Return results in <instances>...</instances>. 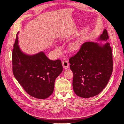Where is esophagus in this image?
Instances as JSON below:
<instances>
[{"label":"esophagus","instance_id":"esophagus-1","mask_svg":"<svg viewBox=\"0 0 124 124\" xmlns=\"http://www.w3.org/2000/svg\"><path fill=\"white\" fill-rule=\"evenodd\" d=\"M62 65L63 66V67H64V68L65 69H67L69 67V62L67 61H64L62 62Z\"/></svg>","mask_w":124,"mask_h":124}]
</instances>
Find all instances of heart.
I'll return each instance as SVG.
<instances>
[{"label":"heart","instance_id":"heart-1","mask_svg":"<svg viewBox=\"0 0 124 124\" xmlns=\"http://www.w3.org/2000/svg\"><path fill=\"white\" fill-rule=\"evenodd\" d=\"M80 46V43L78 41H76V42H74L72 43L70 45V48L72 51H76L78 50V48ZM58 48V47H57Z\"/></svg>","mask_w":124,"mask_h":124}]
</instances>
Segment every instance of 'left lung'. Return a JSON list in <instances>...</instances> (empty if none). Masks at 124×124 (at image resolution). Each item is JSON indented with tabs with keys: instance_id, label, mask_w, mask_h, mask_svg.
Masks as SVG:
<instances>
[{
	"instance_id": "8db88e82",
	"label": "left lung",
	"mask_w": 124,
	"mask_h": 124,
	"mask_svg": "<svg viewBox=\"0 0 124 124\" xmlns=\"http://www.w3.org/2000/svg\"><path fill=\"white\" fill-rule=\"evenodd\" d=\"M108 39V32L104 29L98 40ZM69 62L73 73L72 85L76 94L85 98L98 95L107 86L113 71L110 43L85 42L78 53L70 58Z\"/></svg>"
}]
</instances>
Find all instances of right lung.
Returning <instances> with one entry per match:
<instances>
[{"mask_svg":"<svg viewBox=\"0 0 124 124\" xmlns=\"http://www.w3.org/2000/svg\"><path fill=\"white\" fill-rule=\"evenodd\" d=\"M14 77L28 94L46 99L53 93L56 78L62 71L61 60L51 61L43 52L33 55L22 52L16 36L12 54Z\"/></svg>","mask_w":124,"mask_h":124,"instance_id":"right-lung-1","label":"right lung"}]
</instances>
